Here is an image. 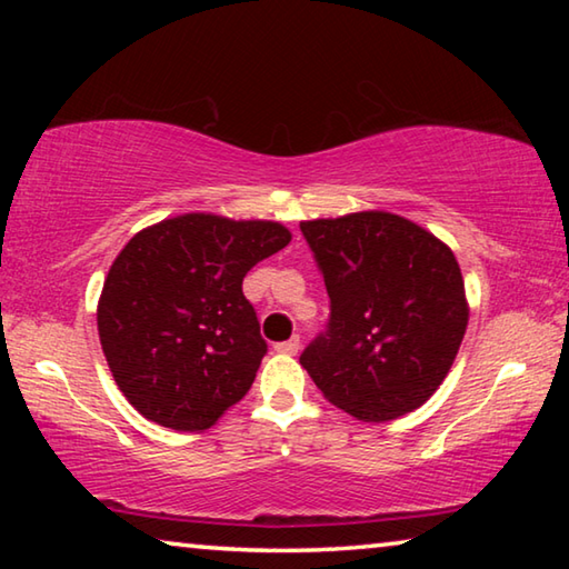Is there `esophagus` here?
Returning a JSON list of instances; mask_svg holds the SVG:
<instances>
[{
  "instance_id": "obj_1",
  "label": "esophagus",
  "mask_w": 569,
  "mask_h": 569,
  "mask_svg": "<svg viewBox=\"0 0 569 569\" xmlns=\"http://www.w3.org/2000/svg\"><path fill=\"white\" fill-rule=\"evenodd\" d=\"M298 349H301V339H298V336H291V339L283 341V343H276V351L286 353V356L298 353Z\"/></svg>"
}]
</instances>
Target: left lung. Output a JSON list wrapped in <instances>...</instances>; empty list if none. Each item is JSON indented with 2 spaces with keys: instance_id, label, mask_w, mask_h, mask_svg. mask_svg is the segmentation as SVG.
Wrapping results in <instances>:
<instances>
[{
  "instance_id": "obj_1",
  "label": "left lung",
  "mask_w": 569,
  "mask_h": 569,
  "mask_svg": "<svg viewBox=\"0 0 569 569\" xmlns=\"http://www.w3.org/2000/svg\"><path fill=\"white\" fill-rule=\"evenodd\" d=\"M331 298V323L301 353L323 399L391 421L431 399L465 339L469 301L451 248L413 220L359 210L301 223Z\"/></svg>"
}]
</instances>
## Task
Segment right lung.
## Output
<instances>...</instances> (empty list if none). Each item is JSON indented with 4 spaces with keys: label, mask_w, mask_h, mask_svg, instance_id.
I'll return each mask as SVG.
<instances>
[{
    "label": "right lung",
    "mask_w": 569,
    "mask_h": 569,
    "mask_svg": "<svg viewBox=\"0 0 569 569\" xmlns=\"http://www.w3.org/2000/svg\"><path fill=\"white\" fill-rule=\"evenodd\" d=\"M291 238L278 220L182 213L124 243L104 276L98 331L142 417L203 431L246 397L268 346L240 286Z\"/></svg>",
    "instance_id": "1"
}]
</instances>
